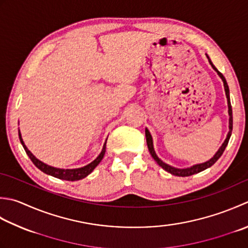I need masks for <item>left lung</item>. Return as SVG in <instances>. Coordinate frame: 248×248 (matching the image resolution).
Segmentation results:
<instances>
[{
    "label": "left lung",
    "mask_w": 248,
    "mask_h": 248,
    "mask_svg": "<svg viewBox=\"0 0 248 248\" xmlns=\"http://www.w3.org/2000/svg\"><path fill=\"white\" fill-rule=\"evenodd\" d=\"M206 55V53H205ZM207 57L208 59V62H210V64L212 65L213 69H214V71L217 73L218 76L220 77L222 82H224V88H225V92H226V96H227V102H228V114H229V132H228L227 134V138L226 140H224V143L221 144V146L219 147V149L217 150L216 154L213 156L210 160H207V161L203 162V163H198V164H193V166L189 167V168H184V169H179V168H175V167H172L170 166V164L163 162L161 159H160L158 156L156 152H155V148H154V142H153V137L152 134H150V132L148 131V129L146 128L145 129V135H146V142H147V147H148V150L150 155H152V157L155 159V161H156L160 167H161L163 170H166L167 172L171 173L172 175H175V176H182V177H185V176H190V175H193V174H197V173H200L202 171H204V170H206L207 168L212 167L213 164H214L218 159L220 158V156L222 155V153L225 152V149L227 147L228 145V142H229L230 140V137H231V133H232V124H233V119H232V108H231V102H230V92H229V87H228V84L226 81V78L224 77V75L221 74V73L218 71L215 65L213 64L210 57Z\"/></svg>",
    "instance_id": "left-lung-1"
}]
</instances>
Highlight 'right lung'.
Instances as JSON below:
<instances>
[{"label": "right lung", "mask_w": 248, "mask_h": 248, "mask_svg": "<svg viewBox=\"0 0 248 248\" xmlns=\"http://www.w3.org/2000/svg\"><path fill=\"white\" fill-rule=\"evenodd\" d=\"M18 133H19V140H20V142L22 144L24 150H26V153L29 156V158L32 160L34 166H35L37 169H40L42 172L47 174V175L60 178V179H63V181L75 182V181H79V179L85 178L86 176H88L89 174L95 169V167L101 162V160L103 159L104 155H105L106 142L104 143L103 148H102L99 156L96 157L93 160V161L90 162L89 164H87V166L82 167V168H78V169H59V168H55V167L48 166V164L44 163L43 161L38 160L35 156H34V155L30 152V150L28 149V147L26 146V144H24L22 137H21V133H20V130L18 131ZM106 140H108V139H106Z\"/></svg>", "instance_id": "1"}]
</instances>
